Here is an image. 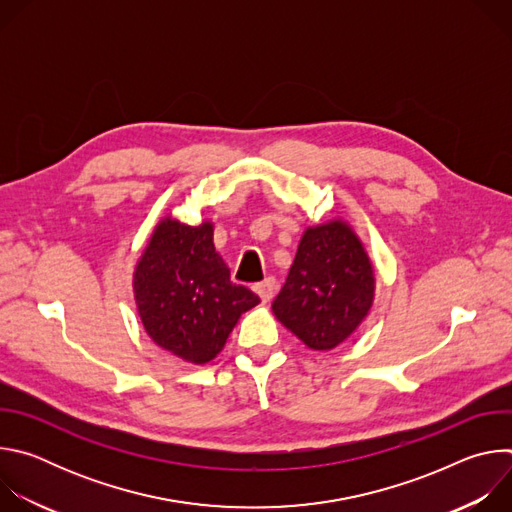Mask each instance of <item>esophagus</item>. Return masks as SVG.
I'll return each instance as SVG.
<instances>
[{
    "instance_id": "obj_1",
    "label": "esophagus",
    "mask_w": 512,
    "mask_h": 512,
    "mask_svg": "<svg viewBox=\"0 0 512 512\" xmlns=\"http://www.w3.org/2000/svg\"><path fill=\"white\" fill-rule=\"evenodd\" d=\"M253 289H255V294L261 298V302H269L273 298V294H275V279L267 277L265 281L255 283Z\"/></svg>"
}]
</instances>
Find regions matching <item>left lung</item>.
Instances as JSON below:
<instances>
[{
    "label": "left lung",
    "instance_id": "8db88e82",
    "mask_svg": "<svg viewBox=\"0 0 512 512\" xmlns=\"http://www.w3.org/2000/svg\"><path fill=\"white\" fill-rule=\"evenodd\" d=\"M375 298L371 259L342 221L306 229L275 318L312 350H332L367 318Z\"/></svg>",
    "mask_w": 512,
    "mask_h": 512
}]
</instances>
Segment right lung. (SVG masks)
Masks as SVG:
<instances>
[{"instance_id":"1","label":"right lung","mask_w":512,"mask_h":512,"mask_svg":"<svg viewBox=\"0 0 512 512\" xmlns=\"http://www.w3.org/2000/svg\"><path fill=\"white\" fill-rule=\"evenodd\" d=\"M135 304L148 336L178 358L204 364L223 350L241 314L259 304L214 251L212 223L164 218L133 273Z\"/></svg>"}]
</instances>
